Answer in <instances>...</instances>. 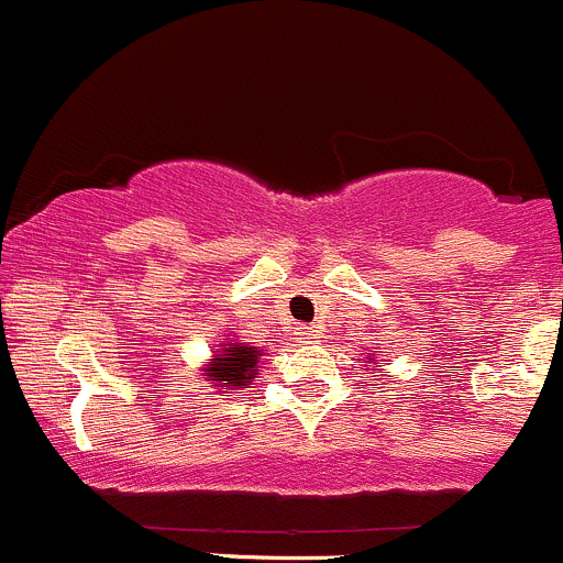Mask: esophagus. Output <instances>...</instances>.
Masks as SVG:
<instances>
[{
  "label": "esophagus",
  "mask_w": 563,
  "mask_h": 563,
  "mask_svg": "<svg viewBox=\"0 0 563 563\" xmlns=\"http://www.w3.org/2000/svg\"><path fill=\"white\" fill-rule=\"evenodd\" d=\"M296 334H298V340H301V342H318V336H320L314 325H301Z\"/></svg>",
  "instance_id": "obj_1"
}]
</instances>
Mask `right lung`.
Returning a JSON list of instances; mask_svg holds the SVG:
<instances>
[{"instance_id": "right-lung-1", "label": "right lung", "mask_w": 563, "mask_h": 563, "mask_svg": "<svg viewBox=\"0 0 563 563\" xmlns=\"http://www.w3.org/2000/svg\"><path fill=\"white\" fill-rule=\"evenodd\" d=\"M262 353L249 345H229V351L218 353L212 362L207 382H216V387H243L249 378H254V367Z\"/></svg>"}]
</instances>
